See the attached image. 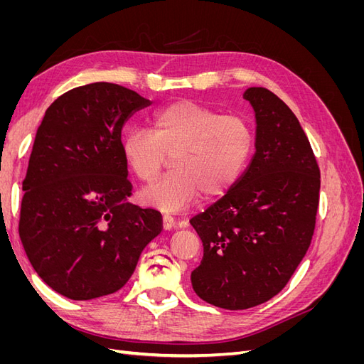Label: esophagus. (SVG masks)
Listing matches in <instances>:
<instances>
[{
	"label": "esophagus",
	"instance_id": "obj_1",
	"mask_svg": "<svg viewBox=\"0 0 364 364\" xmlns=\"http://www.w3.org/2000/svg\"><path fill=\"white\" fill-rule=\"evenodd\" d=\"M174 218L170 214H164L162 215V226L165 230H170L171 228H174Z\"/></svg>",
	"mask_w": 364,
	"mask_h": 364
}]
</instances>
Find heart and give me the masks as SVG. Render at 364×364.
Wrapping results in <instances>:
<instances>
[{"mask_svg":"<svg viewBox=\"0 0 364 364\" xmlns=\"http://www.w3.org/2000/svg\"><path fill=\"white\" fill-rule=\"evenodd\" d=\"M253 147L255 132L247 117L176 102L151 117V132H129L123 155L142 183L155 181L171 156L173 170L149 186L142 200L164 211H179L199 194L203 200H214L232 190Z\"/></svg>","mask_w":364,"mask_h":364,"instance_id":"1","label":"heart"}]
</instances>
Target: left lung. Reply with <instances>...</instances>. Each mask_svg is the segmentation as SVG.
<instances>
[{"label":"left lung","instance_id":"obj_1","mask_svg":"<svg viewBox=\"0 0 364 364\" xmlns=\"http://www.w3.org/2000/svg\"><path fill=\"white\" fill-rule=\"evenodd\" d=\"M257 153L241 179L190 220L203 245L196 294L225 310L267 302L287 285L311 245L321 170L299 121L278 95L249 87Z\"/></svg>","mask_w":364,"mask_h":364}]
</instances>
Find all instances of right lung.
<instances>
[{"label":"right lung","mask_w":364,"mask_h":364,"mask_svg":"<svg viewBox=\"0 0 364 364\" xmlns=\"http://www.w3.org/2000/svg\"><path fill=\"white\" fill-rule=\"evenodd\" d=\"M150 100L98 82L62 94L46 112L23 182L19 237L54 291L90 301L118 291L162 230L156 209L130 205L126 119Z\"/></svg>","instance_id":"1"}]
</instances>
